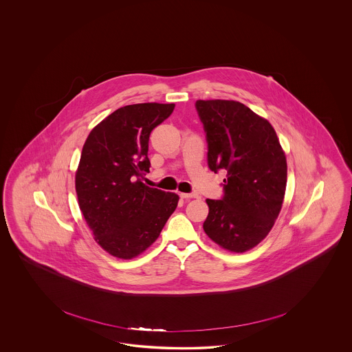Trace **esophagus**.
<instances>
[{
	"label": "esophagus",
	"instance_id": "esophagus-1",
	"mask_svg": "<svg viewBox=\"0 0 352 352\" xmlns=\"http://www.w3.org/2000/svg\"><path fill=\"white\" fill-rule=\"evenodd\" d=\"M181 197L182 199H197L199 195L197 193H184V192H182Z\"/></svg>",
	"mask_w": 352,
	"mask_h": 352
}]
</instances>
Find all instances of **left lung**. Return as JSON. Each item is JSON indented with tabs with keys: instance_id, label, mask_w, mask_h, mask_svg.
Wrapping results in <instances>:
<instances>
[{
	"instance_id": "obj_1",
	"label": "left lung",
	"mask_w": 352,
	"mask_h": 352,
	"mask_svg": "<svg viewBox=\"0 0 352 352\" xmlns=\"http://www.w3.org/2000/svg\"><path fill=\"white\" fill-rule=\"evenodd\" d=\"M208 140V164L223 169L222 200L206 199L204 231L232 253L258 245L272 230L287 190V157L266 118L236 100H197Z\"/></svg>"
}]
</instances>
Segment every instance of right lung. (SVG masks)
Here are the masks:
<instances>
[{
  "label": "right lung",
  "instance_id": "1",
  "mask_svg": "<svg viewBox=\"0 0 352 352\" xmlns=\"http://www.w3.org/2000/svg\"><path fill=\"white\" fill-rule=\"evenodd\" d=\"M175 104L121 107L90 131L75 175L76 193L96 244L133 259L152 245L174 213L179 196L146 186L151 131Z\"/></svg>",
  "mask_w": 352,
  "mask_h": 352
}]
</instances>
